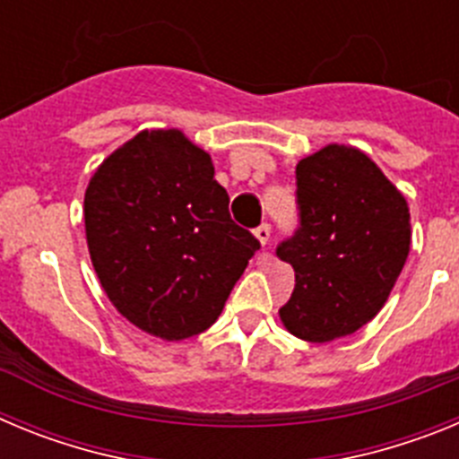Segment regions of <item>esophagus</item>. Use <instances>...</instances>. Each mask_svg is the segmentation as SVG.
Segmentation results:
<instances>
[{
	"mask_svg": "<svg viewBox=\"0 0 459 459\" xmlns=\"http://www.w3.org/2000/svg\"><path fill=\"white\" fill-rule=\"evenodd\" d=\"M255 237H257V241L262 243V246H266V243H269V238H271V225H269V222H262V225L255 230Z\"/></svg>",
	"mask_w": 459,
	"mask_h": 459,
	"instance_id": "1",
	"label": "esophagus"
}]
</instances>
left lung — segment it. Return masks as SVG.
Returning a JSON list of instances; mask_svg holds the SVG:
<instances>
[{
    "mask_svg": "<svg viewBox=\"0 0 459 459\" xmlns=\"http://www.w3.org/2000/svg\"><path fill=\"white\" fill-rule=\"evenodd\" d=\"M301 227L278 246L294 269L280 322L306 342L366 326L388 301L411 246L404 195L368 153L326 144L296 165Z\"/></svg>",
    "mask_w": 459,
    "mask_h": 459,
    "instance_id": "8db88e82",
    "label": "left lung"
}]
</instances>
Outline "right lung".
<instances>
[{
    "mask_svg": "<svg viewBox=\"0 0 459 459\" xmlns=\"http://www.w3.org/2000/svg\"><path fill=\"white\" fill-rule=\"evenodd\" d=\"M227 206L211 156L177 128L137 133L99 165L84 193L89 255L133 326L177 342L221 317L259 250Z\"/></svg>",
    "mask_w": 459,
    "mask_h": 459,
    "instance_id": "right-lung-1",
    "label": "right lung"
}]
</instances>
